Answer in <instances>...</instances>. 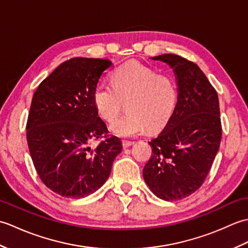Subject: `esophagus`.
Segmentation results:
<instances>
[{"label": "esophagus", "instance_id": "1", "mask_svg": "<svg viewBox=\"0 0 248 248\" xmlns=\"http://www.w3.org/2000/svg\"><path fill=\"white\" fill-rule=\"evenodd\" d=\"M134 144V141H131V140H123V147L124 148H128V147L132 146Z\"/></svg>", "mask_w": 248, "mask_h": 248}]
</instances>
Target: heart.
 I'll return each mask as SVG.
<instances>
[{"mask_svg":"<svg viewBox=\"0 0 248 248\" xmlns=\"http://www.w3.org/2000/svg\"><path fill=\"white\" fill-rule=\"evenodd\" d=\"M113 85L99 83L93 92V103L99 115L114 120L127 102L129 113L109 125L110 132L119 138H133L162 129L170 119L177 103V91L170 78L140 62H129L112 75Z\"/></svg>","mask_w":248,"mask_h":248,"instance_id":"1","label":"heart"}]
</instances>
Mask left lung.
Instances as JSON below:
<instances>
[{
    "label": "left lung",
    "instance_id": "8db88e82",
    "mask_svg": "<svg viewBox=\"0 0 248 248\" xmlns=\"http://www.w3.org/2000/svg\"><path fill=\"white\" fill-rule=\"evenodd\" d=\"M151 59L172 68L178 97L170 119L149 141L152 155L143 177L156 197L173 202L197 191L213 164L222 139L218 97L194 62L175 54Z\"/></svg>",
    "mask_w": 248,
    "mask_h": 248
}]
</instances>
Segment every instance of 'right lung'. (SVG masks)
<instances>
[{
	"label": "right lung",
	"instance_id": "add662e5",
	"mask_svg": "<svg viewBox=\"0 0 248 248\" xmlns=\"http://www.w3.org/2000/svg\"><path fill=\"white\" fill-rule=\"evenodd\" d=\"M109 60L75 57L37 87L26 124L31 157L41 180L62 197L83 198L101 187L123 144L98 116L93 92Z\"/></svg>",
	"mask_w": 248,
	"mask_h": 248
}]
</instances>
